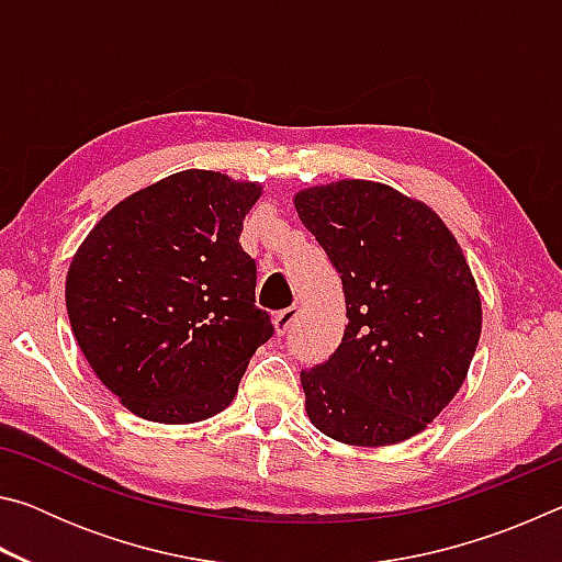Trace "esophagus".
Segmentation results:
<instances>
[{
	"mask_svg": "<svg viewBox=\"0 0 562 562\" xmlns=\"http://www.w3.org/2000/svg\"><path fill=\"white\" fill-rule=\"evenodd\" d=\"M297 315H300L297 304H292V307L280 310L278 315H274V331H278V335H284V331H288V329L292 327V322L297 319Z\"/></svg>",
	"mask_w": 562,
	"mask_h": 562,
	"instance_id": "34e87169",
	"label": "esophagus"
}]
</instances>
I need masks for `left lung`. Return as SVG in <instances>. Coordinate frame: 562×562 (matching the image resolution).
Wrapping results in <instances>:
<instances>
[{"mask_svg": "<svg viewBox=\"0 0 562 562\" xmlns=\"http://www.w3.org/2000/svg\"><path fill=\"white\" fill-rule=\"evenodd\" d=\"M341 274L345 337L302 369L310 422L329 439L389 446L424 431L459 392L481 337L469 262L429 205L372 180L294 195Z\"/></svg>", "mask_w": 562, "mask_h": 562, "instance_id": "left-lung-1", "label": "left lung"}]
</instances>
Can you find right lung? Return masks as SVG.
I'll return each instance as SVG.
<instances>
[{"mask_svg": "<svg viewBox=\"0 0 562 562\" xmlns=\"http://www.w3.org/2000/svg\"><path fill=\"white\" fill-rule=\"evenodd\" d=\"M258 198V183L180 170L121 201L74 255V337L128 412L160 424L215 416L272 337L240 245Z\"/></svg>", "mask_w": 562, "mask_h": 562, "instance_id": "obj_1", "label": "right lung"}]
</instances>
